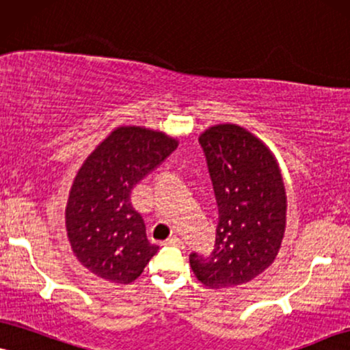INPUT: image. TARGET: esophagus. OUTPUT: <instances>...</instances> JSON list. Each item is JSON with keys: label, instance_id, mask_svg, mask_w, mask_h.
<instances>
[{"label": "esophagus", "instance_id": "1", "mask_svg": "<svg viewBox=\"0 0 350 350\" xmlns=\"http://www.w3.org/2000/svg\"><path fill=\"white\" fill-rule=\"evenodd\" d=\"M166 244L167 245H176V247H183L184 245V242H183V239H180V237H170V239H167V241H166Z\"/></svg>", "mask_w": 350, "mask_h": 350}]
</instances>
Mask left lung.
Returning <instances> with one entry per match:
<instances>
[{"mask_svg": "<svg viewBox=\"0 0 350 350\" xmlns=\"http://www.w3.org/2000/svg\"><path fill=\"white\" fill-rule=\"evenodd\" d=\"M216 203L215 250L190 255L197 280L211 289L245 284L274 262L284 239L287 196L280 163L258 137L237 124H216L198 137Z\"/></svg>", "mask_w": 350, "mask_h": 350, "instance_id": "8db88e82", "label": "left lung"}]
</instances>
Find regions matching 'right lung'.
Segmentation results:
<instances>
[{
    "mask_svg": "<svg viewBox=\"0 0 350 350\" xmlns=\"http://www.w3.org/2000/svg\"><path fill=\"white\" fill-rule=\"evenodd\" d=\"M179 140L161 131L119 126L85 158L69 190L66 231L77 260L101 280L135 281L158 245L131 205V190Z\"/></svg>",
    "mask_w": 350,
    "mask_h": 350,
    "instance_id": "right-lung-1",
    "label": "right lung"
}]
</instances>
